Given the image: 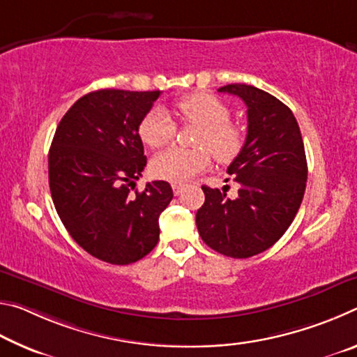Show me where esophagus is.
Segmentation results:
<instances>
[{"label":"esophagus","mask_w":357,"mask_h":357,"mask_svg":"<svg viewBox=\"0 0 357 357\" xmlns=\"http://www.w3.org/2000/svg\"><path fill=\"white\" fill-rule=\"evenodd\" d=\"M172 187H173V192H174V195H179V193L181 192H183V184H181V183H173L172 184Z\"/></svg>","instance_id":"1"}]
</instances>
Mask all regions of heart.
Returning <instances> with one entry per match:
<instances>
[{
  "label": "heart",
  "mask_w": 357,
  "mask_h": 357,
  "mask_svg": "<svg viewBox=\"0 0 357 357\" xmlns=\"http://www.w3.org/2000/svg\"><path fill=\"white\" fill-rule=\"evenodd\" d=\"M176 113L184 123L200 126L193 142L198 148L173 146L157 154L151 164L154 176L183 183L209 165V150L219 162H229L243 149L245 142L244 129L229 121L231 112L228 105L214 94H187L176 102ZM138 134L148 146L162 148L173 142L176 135V123L165 108L157 107L142 119Z\"/></svg>",
  "instance_id": "b5f03b06"
}]
</instances>
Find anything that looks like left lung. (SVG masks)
I'll return each mask as SVG.
<instances>
[{
	"mask_svg": "<svg viewBox=\"0 0 357 357\" xmlns=\"http://www.w3.org/2000/svg\"><path fill=\"white\" fill-rule=\"evenodd\" d=\"M219 93L238 96L247 107V137L227 173L239 183L238 197L203 185L197 228L211 249L231 258L268 250L294 220L307 183L304 142L293 112L250 84H227Z\"/></svg>",
	"mask_w": 357,
	"mask_h": 357,
	"instance_id": "8db88e82",
	"label": "left lung"
}]
</instances>
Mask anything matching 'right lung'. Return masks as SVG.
Listing matches in <instances>:
<instances>
[{
    "label": "right lung",
    "instance_id": "add662e5",
    "mask_svg": "<svg viewBox=\"0 0 357 357\" xmlns=\"http://www.w3.org/2000/svg\"><path fill=\"white\" fill-rule=\"evenodd\" d=\"M160 91L99 89L59 121L48 153L52 200L72 239L110 264L135 263L157 245L159 215L173 198L167 181H135L146 167L142 119Z\"/></svg>",
    "mask_w": 357,
    "mask_h": 357
}]
</instances>
